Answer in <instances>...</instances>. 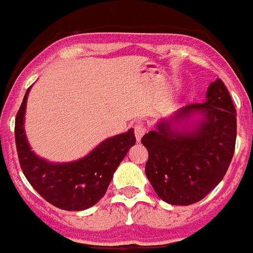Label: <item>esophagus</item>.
I'll return each instance as SVG.
<instances>
[{"label":"esophagus","instance_id":"esophagus-1","mask_svg":"<svg viewBox=\"0 0 253 253\" xmlns=\"http://www.w3.org/2000/svg\"><path fill=\"white\" fill-rule=\"evenodd\" d=\"M146 133V126L142 123H138V124H135L134 126V134H135V139L137 141H141V138L143 137V134Z\"/></svg>","mask_w":253,"mask_h":253}]
</instances>
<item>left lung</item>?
<instances>
[{"instance_id":"8db88e82","label":"left lung","mask_w":253,"mask_h":253,"mask_svg":"<svg viewBox=\"0 0 253 253\" xmlns=\"http://www.w3.org/2000/svg\"><path fill=\"white\" fill-rule=\"evenodd\" d=\"M206 98L162 119L141 139L149 151L146 176L158 197L172 206L203 199L224 178L234 155L237 114L220 79Z\"/></svg>"}]
</instances>
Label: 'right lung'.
Wrapping results in <instances>:
<instances>
[{
    "mask_svg": "<svg viewBox=\"0 0 253 253\" xmlns=\"http://www.w3.org/2000/svg\"><path fill=\"white\" fill-rule=\"evenodd\" d=\"M31 86L15 119V143L20 168L37 193L64 211H84L103 198L115 170L135 145L134 130L104 139L81 159L51 163L32 151L24 130V115Z\"/></svg>",
    "mask_w": 253,
    "mask_h": 253,
    "instance_id": "right-lung-1",
    "label": "right lung"
}]
</instances>
